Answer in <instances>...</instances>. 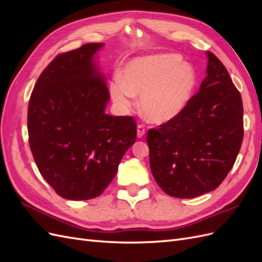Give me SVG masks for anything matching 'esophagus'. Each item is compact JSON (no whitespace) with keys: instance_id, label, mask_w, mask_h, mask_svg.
<instances>
[{"instance_id":"esophagus-1","label":"esophagus","mask_w":262,"mask_h":262,"mask_svg":"<svg viewBox=\"0 0 262 262\" xmlns=\"http://www.w3.org/2000/svg\"><path fill=\"white\" fill-rule=\"evenodd\" d=\"M145 134V126L143 124H139L138 128H137V136L139 139L143 138Z\"/></svg>"}]
</instances>
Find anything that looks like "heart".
Returning a JSON list of instances; mask_svg holds the SVG:
<instances>
[{"label": "heart", "mask_w": 262, "mask_h": 262, "mask_svg": "<svg viewBox=\"0 0 262 262\" xmlns=\"http://www.w3.org/2000/svg\"><path fill=\"white\" fill-rule=\"evenodd\" d=\"M109 84L116 105L128 110L136 96L144 119L165 123L178 117L191 99L196 85L193 68L175 53H156L130 60Z\"/></svg>", "instance_id": "b5f03b06"}]
</instances>
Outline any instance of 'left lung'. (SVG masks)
Wrapping results in <instances>:
<instances>
[{"label":"left lung","instance_id":"8db88e82","mask_svg":"<svg viewBox=\"0 0 262 262\" xmlns=\"http://www.w3.org/2000/svg\"><path fill=\"white\" fill-rule=\"evenodd\" d=\"M207 76L178 117L147 132L149 166L167 194L191 199L217 188L243 136V101L227 70L207 51Z\"/></svg>","mask_w":262,"mask_h":262}]
</instances>
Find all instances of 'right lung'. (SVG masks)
<instances>
[{"mask_svg": "<svg viewBox=\"0 0 262 262\" xmlns=\"http://www.w3.org/2000/svg\"><path fill=\"white\" fill-rule=\"evenodd\" d=\"M104 43L58 55L39 76L28 104L31 153L45 180L68 200L102 193L137 139L132 117L110 116Z\"/></svg>", "mask_w": 262, "mask_h": 262, "instance_id": "obj_1", "label": "right lung"}]
</instances>
